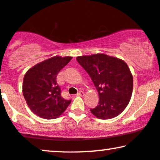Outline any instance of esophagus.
<instances>
[{"label":"esophagus","instance_id":"esophagus-1","mask_svg":"<svg viewBox=\"0 0 160 160\" xmlns=\"http://www.w3.org/2000/svg\"><path fill=\"white\" fill-rule=\"evenodd\" d=\"M77 95H78V96H84V92L82 91H80L78 94H77Z\"/></svg>","mask_w":160,"mask_h":160}]
</instances>
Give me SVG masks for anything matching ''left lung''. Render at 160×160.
Returning <instances> with one entry per match:
<instances>
[{
  "label": "left lung",
  "instance_id": "obj_1",
  "mask_svg": "<svg viewBox=\"0 0 160 160\" xmlns=\"http://www.w3.org/2000/svg\"><path fill=\"white\" fill-rule=\"evenodd\" d=\"M97 88L98 104L90 111L100 119H110L120 115L131 98L133 80L124 60L97 53L77 57Z\"/></svg>",
  "mask_w": 160,
  "mask_h": 160
}]
</instances>
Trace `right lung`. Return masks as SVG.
I'll use <instances>...</instances> for the list:
<instances>
[{
    "mask_svg": "<svg viewBox=\"0 0 160 160\" xmlns=\"http://www.w3.org/2000/svg\"><path fill=\"white\" fill-rule=\"evenodd\" d=\"M72 57H51L30 68L24 75L22 92L29 108L45 119L58 118L71 103L61 95L57 76Z\"/></svg>",
    "mask_w": 160,
    "mask_h": 160,
    "instance_id": "right-lung-1",
    "label": "right lung"
}]
</instances>
